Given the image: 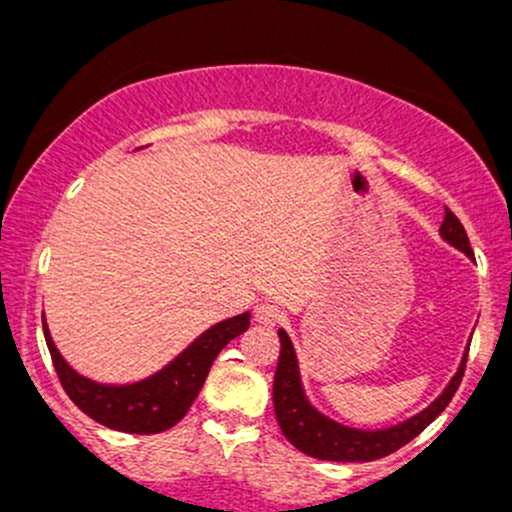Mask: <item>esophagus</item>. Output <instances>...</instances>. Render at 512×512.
<instances>
[{"label":"esophagus","instance_id":"1","mask_svg":"<svg viewBox=\"0 0 512 512\" xmlns=\"http://www.w3.org/2000/svg\"><path fill=\"white\" fill-rule=\"evenodd\" d=\"M255 320L262 322V325H279V322L284 320V310L276 303L264 301L255 308Z\"/></svg>","mask_w":512,"mask_h":512}]
</instances>
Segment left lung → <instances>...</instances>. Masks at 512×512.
Returning a JSON list of instances; mask_svg holds the SVG:
<instances>
[{"label":"left lung","instance_id":"8db88e82","mask_svg":"<svg viewBox=\"0 0 512 512\" xmlns=\"http://www.w3.org/2000/svg\"><path fill=\"white\" fill-rule=\"evenodd\" d=\"M440 236L455 245L457 250L467 252L474 257L472 245H469L467 231L452 211L445 207V219L440 223ZM281 339V356L276 363L274 373V414L279 421L281 433L289 438L293 448H298L305 455L317 457V460H330V462H370L380 460V457L390 455L407 445L409 440L419 436L424 428L431 424L433 419L450 404L455 397L457 387L462 383L464 363L452 378V383L445 387V392L426 411L419 416L409 419L407 424H399L387 431H358V428H346L342 424L325 419L322 414L310 407L308 399L303 395L301 375H298V361L296 351H293L291 339L286 337L284 330H279Z\"/></svg>","mask_w":512,"mask_h":512}]
</instances>
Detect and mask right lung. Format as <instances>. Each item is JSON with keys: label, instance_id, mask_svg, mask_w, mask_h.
Here are the masks:
<instances>
[{"label": "right lung", "instance_id": "obj_1", "mask_svg": "<svg viewBox=\"0 0 512 512\" xmlns=\"http://www.w3.org/2000/svg\"><path fill=\"white\" fill-rule=\"evenodd\" d=\"M248 327L250 313L223 320L204 332L202 337L195 339L170 366L156 373L154 378L127 387H105L81 378L64 363V358L55 349V344H52L48 327L43 322L52 366H55L57 378H60L69 399L101 426L122 433H139V436L163 433L178 424L197 399L209 375L211 363L219 356V351L231 339H236L238 334L248 330Z\"/></svg>", "mask_w": 512, "mask_h": 512}]
</instances>
